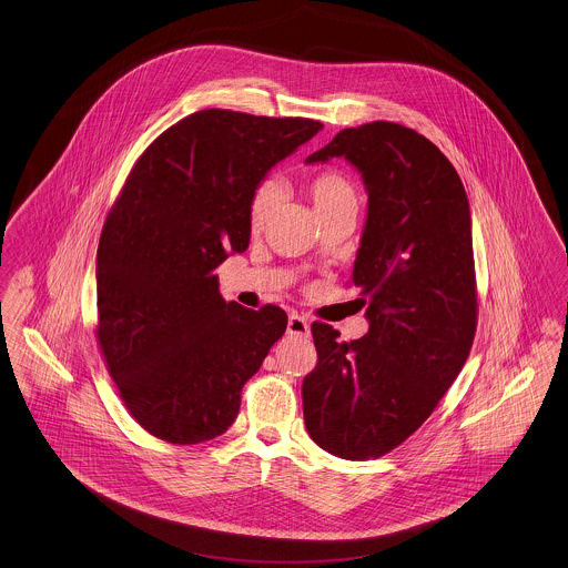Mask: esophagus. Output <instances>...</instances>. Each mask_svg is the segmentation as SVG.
<instances>
[{
	"mask_svg": "<svg viewBox=\"0 0 568 568\" xmlns=\"http://www.w3.org/2000/svg\"><path fill=\"white\" fill-rule=\"evenodd\" d=\"M287 333H290V335H296V337H306V335L311 333L306 317L298 315V313H292L290 320H287Z\"/></svg>",
	"mask_w": 568,
	"mask_h": 568,
	"instance_id": "1",
	"label": "esophagus"
}]
</instances>
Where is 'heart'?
Wrapping results in <instances>:
<instances>
[{
    "label": "heart",
    "mask_w": 568,
    "mask_h": 568,
    "mask_svg": "<svg viewBox=\"0 0 568 568\" xmlns=\"http://www.w3.org/2000/svg\"><path fill=\"white\" fill-rule=\"evenodd\" d=\"M308 199L317 216H328L337 212L358 210V194L349 179L337 171H322L308 181ZM281 201V187L274 181L262 183L251 201L248 222L253 231H262L272 219L276 205Z\"/></svg>",
    "instance_id": "heart-1"
}]
</instances>
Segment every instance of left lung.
I'll use <instances>...</instances> for the list:
<instances>
[{"label":"left lung","instance_id":"1","mask_svg":"<svg viewBox=\"0 0 568 568\" xmlns=\"http://www.w3.org/2000/svg\"><path fill=\"white\" fill-rule=\"evenodd\" d=\"M344 158L365 183L367 220L352 283L367 335L311 326L317 365L303 383L308 437L346 460L410 437L460 374L478 324L471 212L456 169L415 130L374 121L339 131L306 164Z\"/></svg>","mask_w":568,"mask_h":568}]
</instances>
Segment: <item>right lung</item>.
<instances>
[{
    "label": "right lung",
    "instance_id": "obj_1",
    "mask_svg": "<svg viewBox=\"0 0 568 568\" xmlns=\"http://www.w3.org/2000/svg\"><path fill=\"white\" fill-rule=\"evenodd\" d=\"M322 128L203 110L135 162L99 240L97 339L131 417L153 437L194 445L222 435L283 337V308L226 303L214 270L248 248L263 176Z\"/></svg>",
    "mask_w": 568,
    "mask_h": 568
}]
</instances>
